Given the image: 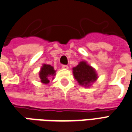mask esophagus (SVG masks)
<instances>
[{"instance_id":"1","label":"esophagus","mask_w":132,"mask_h":132,"mask_svg":"<svg viewBox=\"0 0 132 132\" xmlns=\"http://www.w3.org/2000/svg\"><path fill=\"white\" fill-rule=\"evenodd\" d=\"M62 68H63V69H65V70L68 69V65H66V64H63V65H62Z\"/></svg>"}]
</instances>
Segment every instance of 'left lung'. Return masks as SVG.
Wrapping results in <instances>:
<instances>
[{"label":"left lung","instance_id":"left-lung-1","mask_svg":"<svg viewBox=\"0 0 132 132\" xmlns=\"http://www.w3.org/2000/svg\"><path fill=\"white\" fill-rule=\"evenodd\" d=\"M72 70L74 77L79 85L89 87L91 83L97 79V74L95 70L85 61L80 62L78 65L72 68Z\"/></svg>","mask_w":132,"mask_h":132}]
</instances>
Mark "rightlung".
<instances>
[{
	"mask_svg": "<svg viewBox=\"0 0 132 132\" xmlns=\"http://www.w3.org/2000/svg\"><path fill=\"white\" fill-rule=\"evenodd\" d=\"M55 72L53 66H51L50 64H44L39 72L41 82L43 84H48L50 82V79L52 77L53 79L54 78V76L55 75Z\"/></svg>",
	"mask_w": 132,
	"mask_h": 132,
	"instance_id": "1",
	"label": "right lung"
}]
</instances>
